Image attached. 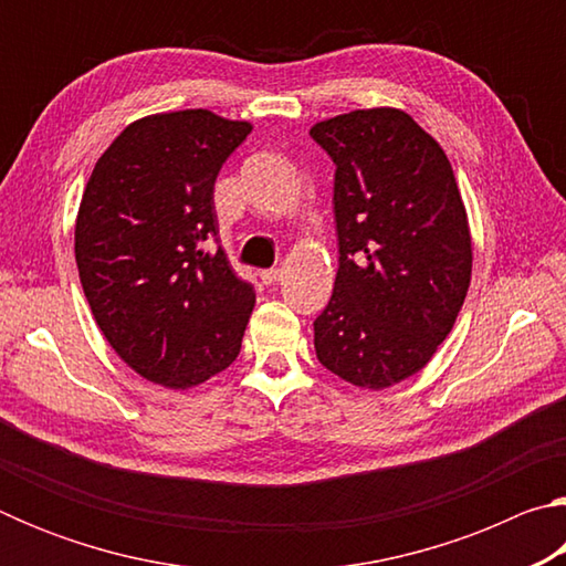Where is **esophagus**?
Instances as JSON below:
<instances>
[{
  "label": "esophagus",
  "mask_w": 566,
  "mask_h": 566,
  "mask_svg": "<svg viewBox=\"0 0 566 566\" xmlns=\"http://www.w3.org/2000/svg\"><path fill=\"white\" fill-rule=\"evenodd\" d=\"M260 276L264 284H276V282H282L284 272L282 270H264V272H260Z\"/></svg>",
  "instance_id": "esophagus-1"
}]
</instances>
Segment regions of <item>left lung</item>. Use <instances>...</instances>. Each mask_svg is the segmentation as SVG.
<instances>
[{
	"instance_id": "1",
	"label": "left lung",
	"mask_w": 566,
	"mask_h": 566,
	"mask_svg": "<svg viewBox=\"0 0 566 566\" xmlns=\"http://www.w3.org/2000/svg\"><path fill=\"white\" fill-rule=\"evenodd\" d=\"M334 171L339 270L314 349L332 375L387 389L417 375L452 332L472 280V234L452 165L407 112L317 122Z\"/></svg>"
}]
</instances>
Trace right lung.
I'll use <instances>...</instances> for the list:
<instances>
[{"instance_id":"right-lung-1","label":"right lung","mask_w":566,"mask_h":566,"mask_svg":"<svg viewBox=\"0 0 566 566\" xmlns=\"http://www.w3.org/2000/svg\"><path fill=\"white\" fill-rule=\"evenodd\" d=\"M252 132L209 109L132 122L97 159L74 227L94 322L124 364L189 389L224 371L254 310L217 237L214 181Z\"/></svg>"}]
</instances>
